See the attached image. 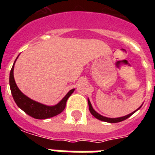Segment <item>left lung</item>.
<instances>
[{
  "label": "left lung",
  "mask_w": 155,
  "mask_h": 155,
  "mask_svg": "<svg viewBox=\"0 0 155 155\" xmlns=\"http://www.w3.org/2000/svg\"><path fill=\"white\" fill-rule=\"evenodd\" d=\"M88 104H89V110H90V112H91V114H92L93 116L95 117V118L98 119V120H102V121H104V122H109V123H118V122H121V121H123V120L128 119V118L131 116V115H132L135 111L138 110L139 109L141 108V106H140L138 110H136L135 111H134L133 113L128 114V115H125V116H123V117H120V118H114V119H113V118H107V117H104V116H102V115H101L100 114H98L96 111H94V110L93 109V107H92V105H91V101H89V100H88Z\"/></svg>",
  "instance_id": "8db88e82"
}]
</instances>
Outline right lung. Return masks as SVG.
Instances as JSON below:
<instances>
[{
  "label": "right lung",
  "instance_id": "1",
  "mask_svg": "<svg viewBox=\"0 0 155 155\" xmlns=\"http://www.w3.org/2000/svg\"><path fill=\"white\" fill-rule=\"evenodd\" d=\"M15 62H14V64H15ZM14 64L11 70L10 81H10V87H11V91H12L13 99L15 101V104H17V106L20 109H21L22 110L25 112L30 116L33 117L35 119H38V120H45V119L54 117L57 114H61V112L64 110L68 98L70 97L71 94L74 92V89L69 91L67 94L62 99V101L54 106H47V105L38 103V102L27 97L19 90V88L15 84L14 74H13Z\"/></svg>",
  "mask_w": 155,
  "mask_h": 155
}]
</instances>
